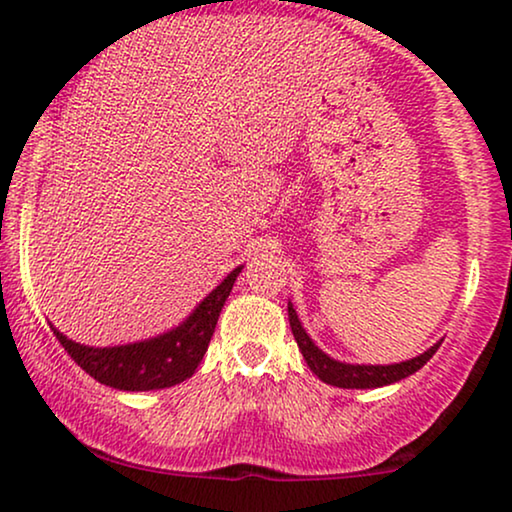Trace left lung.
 Returning <instances> with one entry per match:
<instances>
[{"instance_id": "8db88e82", "label": "left lung", "mask_w": 512, "mask_h": 512, "mask_svg": "<svg viewBox=\"0 0 512 512\" xmlns=\"http://www.w3.org/2000/svg\"><path fill=\"white\" fill-rule=\"evenodd\" d=\"M289 324L293 331V338L298 342V349L303 352V359L314 375L319 377L321 382L333 384V387L340 389H375V387H387V384L401 382L403 377L417 373L419 368L424 366L426 361L431 359L433 354L438 352L440 342L426 349L424 354L412 356L408 361L401 363H389V366H370V363H345L333 359L326 352L314 345V340L307 335V331L300 324L296 310H293V303H289Z\"/></svg>"}]
</instances>
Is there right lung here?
<instances>
[{
	"instance_id": "1",
	"label": "right lung",
	"mask_w": 512,
	"mask_h": 512,
	"mask_svg": "<svg viewBox=\"0 0 512 512\" xmlns=\"http://www.w3.org/2000/svg\"><path fill=\"white\" fill-rule=\"evenodd\" d=\"M242 268L244 265H237L214 291H209L200 300L198 307L179 326L156 335V338L114 347H90L69 340L51 321L48 326L60 340V345L65 347V352L100 384L121 391L174 387V384L188 380L205 356L221 307L233 291Z\"/></svg>"
}]
</instances>
